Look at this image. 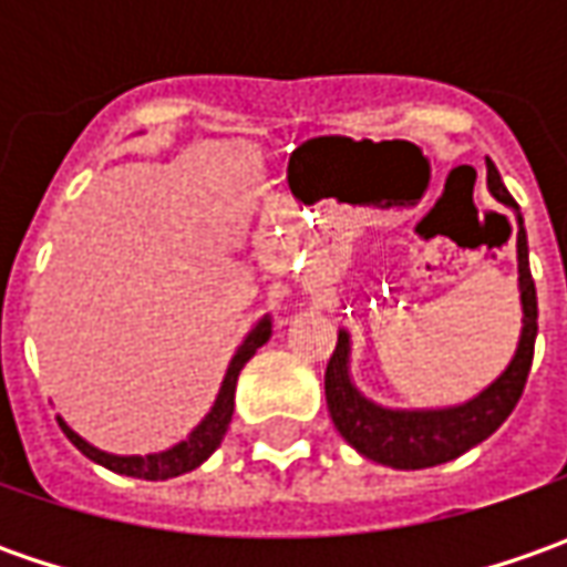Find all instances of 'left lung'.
<instances>
[{"instance_id": "obj_1", "label": "left lung", "mask_w": 567, "mask_h": 567, "mask_svg": "<svg viewBox=\"0 0 567 567\" xmlns=\"http://www.w3.org/2000/svg\"><path fill=\"white\" fill-rule=\"evenodd\" d=\"M489 192L502 205L514 207L517 214V284H520V306H524V331L517 353L508 369L492 381L486 391H480L473 401L445 406V410H388L369 398H362L357 384L350 381L347 362H350V334L340 331L338 350L324 369V398L328 413L338 425V432L360 451L362 457L394 470H423L435 467L461 457L473 445L486 442L498 425L512 416L514 403L520 401L524 384L530 375L536 343V287L527 261V233L512 192L502 186V176L492 161Z\"/></svg>"}]
</instances>
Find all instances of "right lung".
Returning <instances> with one entry per match:
<instances>
[{
	"mask_svg": "<svg viewBox=\"0 0 567 567\" xmlns=\"http://www.w3.org/2000/svg\"><path fill=\"white\" fill-rule=\"evenodd\" d=\"M271 338V318H261L255 328H251V334L243 340V347L236 350V357L229 360L227 369V379L220 384V394H217V401L210 406V413H207L202 423L192 429V435H188L186 442H179V445L166 447L161 454H132V457H120V454H106V451H100V447L87 445L78 432H72L69 425L62 423L59 416V429L65 432V439L72 442V445L84 454V457H91L94 464L100 467L113 470V473H122V476H138V480H173V476H183L188 470L202 467L207 457L217 451V445L224 442V435H227V425L233 420V401H236V379H239V372H243V365L255 357V350L258 347H265Z\"/></svg>",
	"mask_w": 567,
	"mask_h": 567,
	"instance_id": "1",
	"label": "right lung"
}]
</instances>
